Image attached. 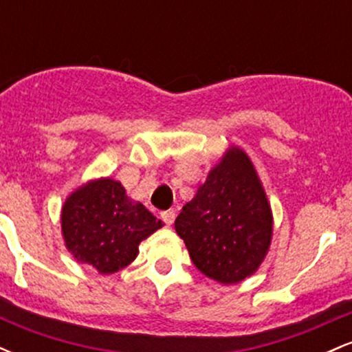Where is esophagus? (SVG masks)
Instances as JSON below:
<instances>
[{"instance_id":"34e87169","label":"esophagus","mask_w":352,"mask_h":352,"mask_svg":"<svg viewBox=\"0 0 352 352\" xmlns=\"http://www.w3.org/2000/svg\"><path fill=\"white\" fill-rule=\"evenodd\" d=\"M160 217H162L165 225H168V227H170V225L173 223V220H175V212H173V210H167V212L160 213Z\"/></svg>"}]
</instances>
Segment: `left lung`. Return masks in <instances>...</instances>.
Returning <instances> with one entry per match:
<instances>
[{"mask_svg": "<svg viewBox=\"0 0 352 352\" xmlns=\"http://www.w3.org/2000/svg\"><path fill=\"white\" fill-rule=\"evenodd\" d=\"M175 230L205 276L233 285L253 274L270 248L273 217L253 164L232 147L182 208Z\"/></svg>", "mask_w": 352, "mask_h": 352, "instance_id": "1", "label": "left lung"}]
</instances>
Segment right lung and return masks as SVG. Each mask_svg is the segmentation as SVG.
Returning <instances> with one entry per match:
<instances>
[{
	"label": "right lung",
	"instance_id": "right-lung-1",
	"mask_svg": "<svg viewBox=\"0 0 352 352\" xmlns=\"http://www.w3.org/2000/svg\"><path fill=\"white\" fill-rule=\"evenodd\" d=\"M67 250L100 274L119 272L135 260L139 243L162 228L139 201L125 195L120 182L99 179L76 190L60 213Z\"/></svg>",
	"mask_w": 352,
	"mask_h": 352
}]
</instances>
